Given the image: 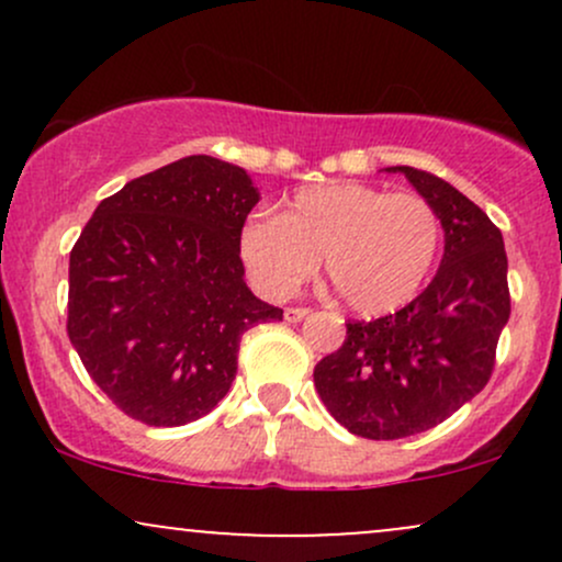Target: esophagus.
I'll list each match as a JSON object with an SVG mask.
<instances>
[{"label":"esophagus","instance_id":"1","mask_svg":"<svg viewBox=\"0 0 562 562\" xmlns=\"http://www.w3.org/2000/svg\"><path fill=\"white\" fill-rule=\"evenodd\" d=\"M308 308H303V306H290V308H285V319L288 322H301V319H306L308 317Z\"/></svg>","mask_w":562,"mask_h":562}]
</instances>
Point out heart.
Segmentation results:
<instances>
[{"label": "heart", "mask_w": 562, "mask_h": 562, "mask_svg": "<svg viewBox=\"0 0 562 562\" xmlns=\"http://www.w3.org/2000/svg\"><path fill=\"white\" fill-rule=\"evenodd\" d=\"M441 248V218L428 200L362 182L299 190L282 216L243 224L240 254L272 299H288L319 259L338 299L362 317H383L420 293Z\"/></svg>", "instance_id": "heart-1"}]
</instances>
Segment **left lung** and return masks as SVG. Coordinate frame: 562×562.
<instances>
[{
	"mask_svg": "<svg viewBox=\"0 0 562 562\" xmlns=\"http://www.w3.org/2000/svg\"><path fill=\"white\" fill-rule=\"evenodd\" d=\"M441 218L443 259L430 285L396 314L348 322L338 351L314 367L327 412L353 436L423 434L483 391L509 319L502 232L473 200L434 173L389 166Z\"/></svg>",
	"mask_w": 562,
	"mask_h": 562,
	"instance_id": "obj_1",
	"label": "left lung"
}]
</instances>
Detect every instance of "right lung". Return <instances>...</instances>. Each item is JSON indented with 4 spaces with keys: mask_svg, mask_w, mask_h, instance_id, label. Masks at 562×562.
<instances>
[{
    "mask_svg": "<svg viewBox=\"0 0 562 562\" xmlns=\"http://www.w3.org/2000/svg\"><path fill=\"white\" fill-rule=\"evenodd\" d=\"M240 166L187 156L94 209L70 250L68 338L89 378L145 425H187L227 396L240 338L282 319L245 285L259 203Z\"/></svg>",
    "mask_w": 562,
    "mask_h": 562,
    "instance_id": "1",
    "label": "right lung"
}]
</instances>
